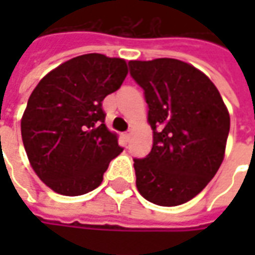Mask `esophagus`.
I'll return each mask as SVG.
<instances>
[{
  "instance_id": "esophagus-1",
  "label": "esophagus",
  "mask_w": 255,
  "mask_h": 255,
  "mask_svg": "<svg viewBox=\"0 0 255 255\" xmlns=\"http://www.w3.org/2000/svg\"><path fill=\"white\" fill-rule=\"evenodd\" d=\"M125 137H126V140H129V139H130V130L125 133Z\"/></svg>"
}]
</instances>
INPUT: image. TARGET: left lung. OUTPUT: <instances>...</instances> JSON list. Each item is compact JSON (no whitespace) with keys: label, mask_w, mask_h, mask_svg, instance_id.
<instances>
[{"label":"left lung","mask_w":255,"mask_h":255,"mask_svg":"<svg viewBox=\"0 0 255 255\" xmlns=\"http://www.w3.org/2000/svg\"><path fill=\"white\" fill-rule=\"evenodd\" d=\"M130 76L143 89L153 146L133 159L136 187L153 204L191 200L214 177L224 159L230 115L206 75L179 59L130 61Z\"/></svg>","instance_id":"8db88e82"}]
</instances>
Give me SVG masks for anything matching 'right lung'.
I'll list each match as a JSON object with an SVG mask.
<instances>
[{"label":"right lung","mask_w":255,"mask_h":255,"mask_svg":"<svg viewBox=\"0 0 255 255\" xmlns=\"http://www.w3.org/2000/svg\"><path fill=\"white\" fill-rule=\"evenodd\" d=\"M126 75L125 59L81 55L51 71L31 93L21 121L22 142L35 173L54 191H92L123 150L105 125L102 101Z\"/></svg>","instance_id":"obj_1"}]
</instances>
